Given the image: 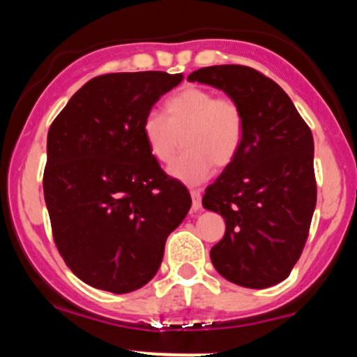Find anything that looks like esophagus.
Instances as JSON below:
<instances>
[{
	"instance_id": "34e87169",
	"label": "esophagus",
	"mask_w": 357,
	"mask_h": 357,
	"mask_svg": "<svg viewBox=\"0 0 357 357\" xmlns=\"http://www.w3.org/2000/svg\"><path fill=\"white\" fill-rule=\"evenodd\" d=\"M191 199H192V210L198 211L202 208V191L199 190H191Z\"/></svg>"
}]
</instances>
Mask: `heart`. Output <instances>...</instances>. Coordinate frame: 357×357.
<instances>
[{"mask_svg": "<svg viewBox=\"0 0 357 357\" xmlns=\"http://www.w3.org/2000/svg\"><path fill=\"white\" fill-rule=\"evenodd\" d=\"M166 117L147 112L142 119V137L158 162L171 165L173 178L184 184H202L215 171L231 166L245 137V114L233 97L216 96L210 89L188 85L165 104Z\"/></svg>", "mask_w": 357, "mask_h": 357, "instance_id": "1", "label": "heart"}]
</instances>
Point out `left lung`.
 I'll list each match as a JSON object with an SVG mask.
<instances>
[{
  "mask_svg": "<svg viewBox=\"0 0 357 357\" xmlns=\"http://www.w3.org/2000/svg\"><path fill=\"white\" fill-rule=\"evenodd\" d=\"M188 80L221 89L245 114L238 158L203 196L227 225L211 261L233 284L267 289L290 275L309 236L317 202L312 132L280 85L255 68L215 65Z\"/></svg>",
  "mask_w": 357,
  "mask_h": 357,
  "instance_id": "1",
  "label": "left lung"
}]
</instances>
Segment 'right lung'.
Returning a JSON list of instances; mask_svg holds the SVG:
<instances>
[{
	"label": "right lung",
	"mask_w": 357,
	"mask_h": 357,
	"mask_svg": "<svg viewBox=\"0 0 357 357\" xmlns=\"http://www.w3.org/2000/svg\"><path fill=\"white\" fill-rule=\"evenodd\" d=\"M183 73L93 77L52 122L43 192L56 250L85 284L112 294L158 272L167 235L191 196L167 176L142 137V119Z\"/></svg>",
	"instance_id": "obj_1"
}]
</instances>
